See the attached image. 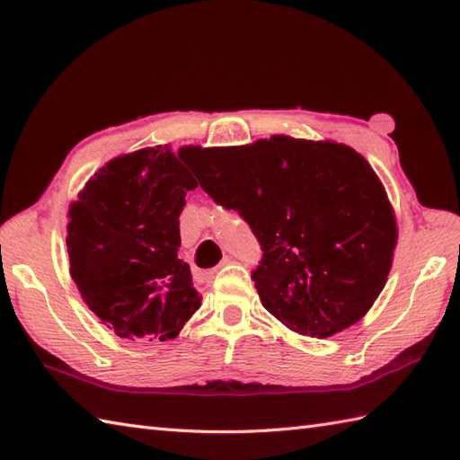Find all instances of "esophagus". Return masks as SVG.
<instances>
[{
	"label": "esophagus",
	"mask_w": 460,
	"mask_h": 460,
	"mask_svg": "<svg viewBox=\"0 0 460 460\" xmlns=\"http://www.w3.org/2000/svg\"><path fill=\"white\" fill-rule=\"evenodd\" d=\"M231 261H233V257H229V255H227V257H223V261L219 262V267H225V265H229V262H231ZM213 272H217V269H215V270H211V272H209V275H213Z\"/></svg>",
	"instance_id": "34e87169"
}]
</instances>
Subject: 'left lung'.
<instances>
[{
	"label": "left lung",
	"mask_w": 460,
	"mask_h": 460,
	"mask_svg": "<svg viewBox=\"0 0 460 460\" xmlns=\"http://www.w3.org/2000/svg\"><path fill=\"white\" fill-rule=\"evenodd\" d=\"M205 193L249 223L262 251L252 280L272 316L328 338L384 290L397 243L392 203L349 146L272 136L233 148H183Z\"/></svg>",
	"instance_id": "1"
}]
</instances>
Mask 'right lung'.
Listing matches in <instances>:
<instances>
[{
  "mask_svg": "<svg viewBox=\"0 0 460 460\" xmlns=\"http://www.w3.org/2000/svg\"><path fill=\"white\" fill-rule=\"evenodd\" d=\"M183 150L144 148L94 173L68 208L71 277L83 300L126 340H170L201 306L178 257L185 193L198 188Z\"/></svg>",
  "mask_w": 460,
  "mask_h": 460,
  "instance_id": "1",
  "label": "right lung"
}]
</instances>
